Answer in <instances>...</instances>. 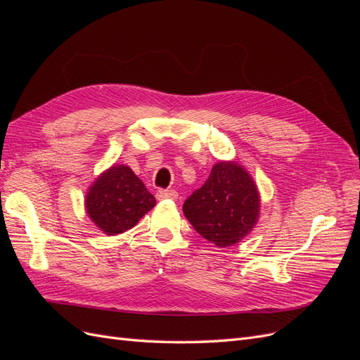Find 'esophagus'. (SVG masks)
I'll use <instances>...</instances> for the list:
<instances>
[{"label":"esophagus","instance_id":"1","mask_svg":"<svg viewBox=\"0 0 360 360\" xmlns=\"http://www.w3.org/2000/svg\"><path fill=\"white\" fill-rule=\"evenodd\" d=\"M156 197H158V200H172L174 201L179 198V193L174 189H160V191H158Z\"/></svg>","mask_w":360,"mask_h":360}]
</instances>
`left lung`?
I'll list each match as a JSON object with an SVG mask.
<instances>
[{
	"instance_id": "1",
	"label": "left lung",
	"mask_w": 360,
	"mask_h": 360,
	"mask_svg": "<svg viewBox=\"0 0 360 360\" xmlns=\"http://www.w3.org/2000/svg\"><path fill=\"white\" fill-rule=\"evenodd\" d=\"M183 213L205 240L217 248L238 243L255 226L259 193L237 162H217L209 179L183 204Z\"/></svg>"
}]
</instances>
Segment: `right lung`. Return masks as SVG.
<instances>
[{
	"instance_id": "obj_1",
	"label": "right lung",
	"mask_w": 360,
	"mask_h": 360,
	"mask_svg": "<svg viewBox=\"0 0 360 360\" xmlns=\"http://www.w3.org/2000/svg\"><path fill=\"white\" fill-rule=\"evenodd\" d=\"M156 198L127 165H112L102 172L85 195V210L94 225L108 236L134 228Z\"/></svg>"
}]
</instances>
